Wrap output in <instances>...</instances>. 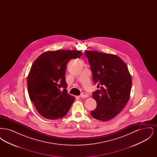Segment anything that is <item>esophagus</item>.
I'll list each match as a JSON object with an SVG mask.
<instances>
[{
  "label": "esophagus",
  "mask_w": 157,
  "mask_h": 157,
  "mask_svg": "<svg viewBox=\"0 0 157 157\" xmlns=\"http://www.w3.org/2000/svg\"><path fill=\"white\" fill-rule=\"evenodd\" d=\"M88 97V94H86V93H82L81 94V95H80V97L82 98H87Z\"/></svg>",
  "instance_id": "esophagus-1"
}]
</instances>
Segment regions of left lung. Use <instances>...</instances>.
<instances>
[{
  "mask_svg": "<svg viewBox=\"0 0 157 157\" xmlns=\"http://www.w3.org/2000/svg\"><path fill=\"white\" fill-rule=\"evenodd\" d=\"M85 53L98 88L92 94L97 108L90 114L99 121L111 120L124 108L130 97L132 78L127 65L115 55L94 51Z\"/></svg>",
  "mask_w": 157,
  "mask_h": 157,
  "instance_id": "8db88e82",
  "label": "left lung"
}]
</instances>
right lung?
I'll list each match as a JSON object with an SVG mask.
<instances>
[{
  "label": "right lung",
  "instance_id": "right-lung-1",
  "mask_svg": "<svg viewBox=\"0 0 157 157\" xmlns=\"http://www.w3.org/2000/svg\"><path fill=\"white\" fill-rule=\"evenodd\" d=\"M82 55L75 50L49 51L33 62L27 79L28 90L31 101L43 117L57 120L67 115L75 99L66 89L67 65Z\"/></svg>",
  "mask_w": 157,
  "mask_h": 157
}]
</instances>
